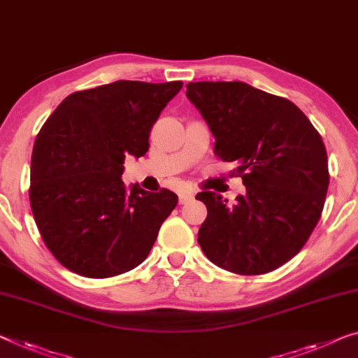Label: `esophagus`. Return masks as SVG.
I'll list each match as a JSON object with an SVG mask.
<instances>
[{
  "label": "esophagus",
  "mask_w": 358,
  "mask_h": 358,
  "mask_svg": "<svg viewBox=\"0 0 358 358\" xmlns=\"http://www.w3.org/2000/svg\"><path fill=\"white\" fill-rule=\"evenodd\" d=\"M194 199V191L191 189H181L178 193V201L180 204H188L189 201Z\"/></svg>",
  "instance_id": "esophagus-1"
}]
</instances>
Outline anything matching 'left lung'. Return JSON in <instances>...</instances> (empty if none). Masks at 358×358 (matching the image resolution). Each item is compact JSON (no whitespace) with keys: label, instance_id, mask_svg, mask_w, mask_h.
<instances>
[{"label":"left lung","instance_id":"1","mask_svg":"<svg viewBox=\"0 0 358 358\" xmlns=\"http://www.w3.org/2000/svg\"><path fill=\"white\" fill-rule=\"evenodd\" d=\"M186 96L215 136V154L236 162L246 194L228 204L197 193L207 218L197 243L207 259L238 275H262L291 260L322 217L327 148L289 99L244 82H191Z\"/></svg>","mask_w":358,"mask_h":358}]
</instances>
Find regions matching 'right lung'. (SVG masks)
Returning <instances> with one entry per match:
<instances>
[{"label": "right lung", "instance_id": "right-lung-1", "mask_svg": "<svg viewBox=\"0 0 358 358\" xmlns=\"http://www.w3.org/2000/svg\"><path fill=\"white\" fill-rule=\"evenodd\" d=\"M183 82L119 80L69 94L48 117L31 152L30 206L57 262L109 278L148 257L178 202L122 181L127 156L148 152L149 133Z\"/></svg>", "mask_w": 358, "mask_h": 358}]
</instances>
